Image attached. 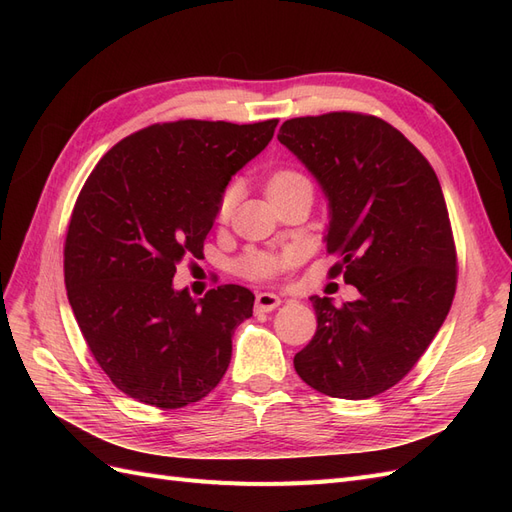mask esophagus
<instances>
[{
    "instance_id": "34e87169",
    "label": "esophagus",
    "mask_w": 512,
    "mask_h": 512,
    "mask_svg": "<svg viewBox=\"0 0 512 512\" xmlns=\"http://www.w3.org/2000/svg\"><path fill=\"white\" fill-rule=\"evenodd\" d=\"M280 305H282V299L273 292L256 294V309H258V312H271V309L280 307Z\"/></svg>"
}]
</instances>
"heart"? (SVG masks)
I'll use <instances>...</instances> for the list:
<instances>
[{
	"instance_id": "heart-1",
	"label": "heart",
	"mask_w": 512,
	"mask_h": 512,
	"mask_svg": "<svg viewBox=\"0 0 512 512\" xmlns=\"http://www.w3.org/2000/svg\"><path fill=\"white\" fill-rule=\"evenodd\" d=\"M301 183H309L303 175L294 173V170H277L275 175H271V179L267 181V196L280 194L288 188H294V185ZM237 200V188L230 185V188L224 190L220 203H218V220L226 222L232 213V207H235ZM290 262L288 254L275 256V254H265V252H252L239 260V271L250 277V280H269L275 273H280Z\"/></svg>"
}]
</instances>
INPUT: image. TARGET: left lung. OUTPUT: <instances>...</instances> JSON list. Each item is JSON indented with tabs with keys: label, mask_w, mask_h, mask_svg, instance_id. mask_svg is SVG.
<instances>
[{
	"label": "left lung",
	"mask_w": 512,
	"mask_h": 512,
	"mask_svg": "<svg viewBox=\"0 0 512 512\" xmlns=\"http://www.w3.org/2000/svg\"><path fill=\"white\" fill-rule=\"evenodd\" d=\"M277 141L329 200L324 241L333 275L359 299H309L316 335L294 354L312 389L367 399L391 389L421 359L451 309L457 254L440 181L408 138L374 115L327 113L282 123Z\"/></svg>",
	"instance_id": "1"
}]
</instances>
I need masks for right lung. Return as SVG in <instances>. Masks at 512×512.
Segmentation results:
<instances>
[{
  "mask_svg": "<svg viewBox=\"0 0 512 512\" xmlns=\"http://www.w3.org/2000/svg\"><path fill=\"white\" fill-rule=\"evenodd\" d=\"M275 126L153 123L119 141L85 181L64 247L68 301L94 359L128 397L175 410L226 374L254 294L224 284L192 299L173 277L185 256L203 254L228 181Z\"/></svg>",
  "mask_w": 512,
  "mask_h": 512,
  "instance_id": "add662e5",
  "label": "right lung"
}]
</instances>
